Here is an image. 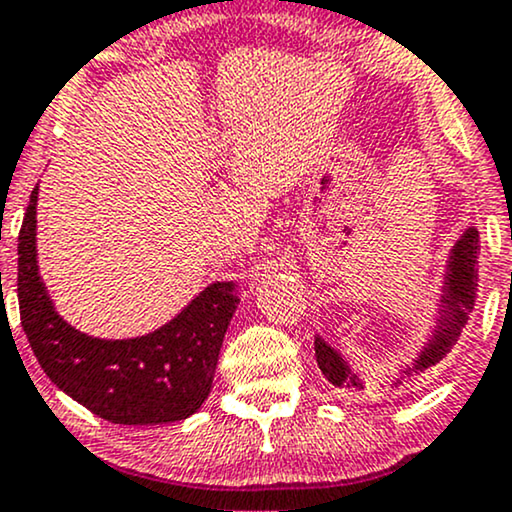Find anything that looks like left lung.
<instances>
[{
	"mask_svg": "<svg viewBox=\"0 0 512 512\" xmlns=\"http://www.w3.org/2000/svg\"><path fill=\"white\" fill-rule=\"evenodd\" d=\"M477 252L479 233L474 226H470V229L463 231V236L455 240L451 255H448L434 334L427 338L420 355L415 357L412 367H405L403 374L424 372L427 367L436 365L451 350V346H455L474 307V298H477ZM315 355L322 374L336 389H365L362 379L350 369L346 357L338 353L336 348H331L322 336H315ZM396 384H400V379H396Z\"/></svg>",
	"mask_w": 512,
	"mask_h": 512,
	"instance_id": "1",
	"label": "left lung"
}]
</instances>
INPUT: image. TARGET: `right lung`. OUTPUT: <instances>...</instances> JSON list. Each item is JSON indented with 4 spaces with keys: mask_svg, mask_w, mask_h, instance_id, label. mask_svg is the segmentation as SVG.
Instances as JSON below:
<instances>
[{
    "mask_svg": "<svg viewBox=\"0 0 512 512\" xmlns=\"http://www.w3.org/2000/svg\"><path fill=\"white\" fill-rule=\"evenodd\" d=\"M38 190L18 233L21 326L40 367L83 408L114 424H169L200 410L212 391L226 329L240 303L214 281L178 315L138 338H95L66 324L38 272Z\"/></svg>",
    "mask_w": 512,
    "mask_h": 512,
    "instance_id": "obj_1",
    "label": "right lung"
}]
</instances>
